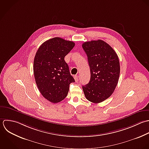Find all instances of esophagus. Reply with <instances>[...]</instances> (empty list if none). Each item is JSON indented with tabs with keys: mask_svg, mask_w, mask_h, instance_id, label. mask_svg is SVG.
Listing matches in <instances>:
<instances>
[{
	"mask_svg": "<svg viewBox=\"0 0 149 149\" xmlns=\"http://www.w3.org/2000/svg\"><path fill=\"white\" fill-rule=\"evenodd\" d=\"M74 77L75 82H78V77L77 75H75Z\"/></svg>",
	"mask_w": 149,
	"mask_h": 149,
	"instance_id": "esophagus-1",
	"label": "esophagus"
}]
</instances>
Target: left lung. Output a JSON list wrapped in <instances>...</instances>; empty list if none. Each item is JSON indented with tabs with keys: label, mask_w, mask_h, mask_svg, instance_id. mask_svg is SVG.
Wrapping results in <instances>:
<instances>
[{
	"label": "left lung",
	"mask_w": 149,
	"mask_h": 149,
	"mask_svg": "<svg viewBox=\"0 0 149 149\" xmlns=\"http://www.w3.org/2000/svg\"><path fill=\"white\" fill-rule=\"evenodd\" d=\"M90 67L91 79L82 86L87 100L99 103L108 99L114 92L120 77V65L114 50L102 40L84 42Z\"/></svg>",
	"instance_id": "1"
}]
</instances>
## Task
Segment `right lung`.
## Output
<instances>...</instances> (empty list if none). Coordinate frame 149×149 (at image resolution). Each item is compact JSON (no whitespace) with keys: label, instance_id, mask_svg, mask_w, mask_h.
Masks as SVG:
<instances>
[{"label":"right lung","instance_id":"obj_1","mask_svg":"<svg viewBox=\"0 0 149 149\" xmlns=\"http://www.w3.org/2000/svg\"><path fill=\"white\" fill-rule=\"evenodd\" d=\"M75 43L56 37L43 43L33 60V74L38 88L49 102L56 103L67 96L70 84L75 82L65 56Z\"/></svg>","mask_w":149,"mask_h":149}]
</instances>
